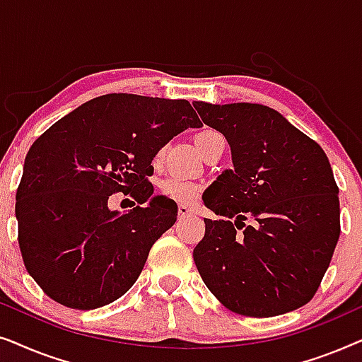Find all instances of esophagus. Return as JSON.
<instances>
[{
	"mask_svg": "<svg viewBox=\"0 0 362 362\" xmlns=\"http://www.w3.org/2000/svg\"><path fill=\"white\" fill-rule=\"evenodd\" d=\"M177 214H180V217L182 219V217H187V216H191L192 214V209L189 206H185V204H181V206H177Z\"/></svg>",
	"mask_w": 362,
	"mask_h": 362,
	"instance_id": "obj_1",
	"label": "esophagus"
}]
</instances>
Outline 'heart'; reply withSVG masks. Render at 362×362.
I'll list each match as a JSON object with an SVG mask.
<instances>
[{
    "mask_svg": "<svg viewBox=\"0 0 362 362\" xmlns=\"http://www.w3.org/2000/svg\"><path fill=\"white\" fill-rule=\"evenodd\" d=\"M216 135H219V133H216L212 130L199 133V135L196 136L197 148L201 150V146L204 145V143L209 140L211 136H216ZM161 156H163V153H160V155L156 156V161H160ZM160 189H161V194L168 197V199H171L175 202H181V204H189V202L197 199V196H199V192H201L199 185H196V182H192V181H186V180H182V177H177V176L166 177V180L160 185Z\"/></svg>",
    "mask_w": 362,
    "mask_h": 362,
    "instance_id": "obj_1",
    "label": "heart"
}]
</instances>
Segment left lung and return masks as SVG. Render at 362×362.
Returning <instances> with one entry per match:
<instances>
[{"instance_id":"left-lung-1","label":"left lung","mask_w":362,"mask_h":362,"mask_svg":"<svg viewBox=\"0 0 362 362\" xmlns=\"http://www.w3.org/2000/svg\"><path fill=\"white\" fill-rule=\"evenodd\" d=\"M192 105L226 136L234 165L204 192L222 219H204L192 252L201 279L234 313L269 318L300 308L318 290L341 232L328 156L270 107Z\"/></svg>"}]
</instances>
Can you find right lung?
I'll return each mask as SVG.
<instances>
[{"label": "right lung", "mask_w": 362, "mask_h": 362, "mask_svg": "<svg viewBox=\"0 0 362 362\" xmlns=\"http://www.w3.org/2000/svg\"><path fill=\"white\" fill-rule=\"evenodd\" d=\"M202 127L187 100L107 93L54 123L29 148L16 192L28 274L54 301L93 310L125 295L177 206L153 196L151 161L186 128ZM151 202L120 215L107 197Z\"/></svg>", "instance_id": "obj_1"}]
</instances>
